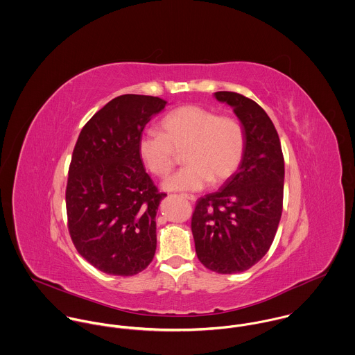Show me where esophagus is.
Masks as SVG:
<instances>
[{
  "mask_svg": "<svg viewBox=\"0 0 355 355\" xmlns=\"http://www.w3.org/2000/svg\"><path fill=\"white\" fill-rule=\"evenodd\" d=\"M181 196L184 197V198H187V200H189L191 202L196 201V197L193 196V195H181Z\"/></svg>",
  "mask_w": 355,
  "mask_h": 355,
  "instance_id": "esophagus-1",
  "label": "esophagus"
}]
</instances>
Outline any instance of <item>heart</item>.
<instances>
[{
    "instance_id": "1",
    "label": "heart",
    "mask_w": 355,
    "mask_h": 355,
    "mask_svg": "<svg viewBox=\"0 0 355 355\" xmlns=\"http://www.w3.org/2000/svg\"><path fill=\"white\" fill-rule=\"evenodd\" d=\"M160 133L140 136L137 151L155 177L164 178L174 168L178 154L187 163L164 182L170 191H200L211 181L223 184L242 163L246 135L242 123L230 116L198 105L174 109L159 122Z\"/></svg>"
}]
</instances>
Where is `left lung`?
Instances as JSON below:
<instances>
[{"instance_id": "8db88e82", "label": "left lung", "mask_w": 355, "mask_h": 355, "mask_svg": "<svg viewBox=\"0 0 355 355\" xmlns=\"http://www.w3.org/2000/svg\"><path fill=\"white\" fill-rule=\"evenodd\" d=\"M246 135L241 166L223 187L196 201L192 233L200 263L218 274L243 272L270 250L283 209L284 159L272 121L252 99L215 92Z\"/></svg>"}]
</instances>
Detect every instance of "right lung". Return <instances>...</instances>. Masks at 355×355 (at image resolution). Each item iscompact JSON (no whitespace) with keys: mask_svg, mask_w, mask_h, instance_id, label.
I'll list each match as a JSON object with an SVG mask.
<instances>
[{"mask_svg":"<svg viewBox=\"0 0 355 355\" xmlns=\"http://www.w3.org/2000/svg\"><path fill=\"white\" fill-rule=\"evenodd\" d=\"M166 106L158 96L112 99L83 126L67 182L68 230L91 266L109 275L146 270L157 250L159 192L139 157V139Z\"/></svg>","mask_w":355,"mask_h":355,"instance_id":"right-lung-1","label":"right lung"}]
</instances>
